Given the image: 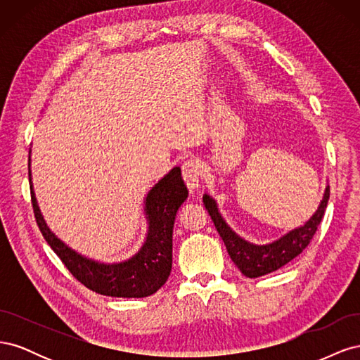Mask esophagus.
<instances>
[{
    "mask_svg": "<svg viewBox=\"0 0 360 360\" xmlns=\"http://www.w3.org/2000/svg\"><path fill=\"white\" fill-rule=\"evenodd\" d=\"M183 172V179L188 184V189L193 193L195 191H198L200 188V181H201V169H200V163L197 160H186L181 168Z\"/></svg>",
    "mask_w": 360,
    "mask_h": 360,
    "instance_id": "esophagus-1",
    "label": "esophagus"
}]
</instances>
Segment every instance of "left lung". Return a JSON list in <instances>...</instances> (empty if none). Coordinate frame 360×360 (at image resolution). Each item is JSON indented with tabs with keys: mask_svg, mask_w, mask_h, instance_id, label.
<instances>
[{
	"mask_svg": "<svg viewBox=\"0 0 360 360\" xmlns=\"http://www.w3.org/2000/svg\"><path fill=\"white\" fill-rule=\"evenodd\" d=\"M329 184H326L323 200L320 201L317 210L314 212V214L307 222L300 226L292 228V230H290L284 236H281L276 240L263 245L252 243L242 236H238L226 224L224 216L219 212L216 200L210 197L209 193L202 195V202L205 205V210L209 212L212 217L217 233L222 237L228 254H230L234 264L240 269L246 278H259L284 267L291 259L303 252V249L309 245L311 238L314 237L315 231H317V226L323 219L324 210L329 201Z\"/></svg>",
	"mask_w": 360,
	"mask_h": 360,
	"instance_id": "8db88e82",
	"label": "left lung"
}]
</instances>
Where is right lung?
Masks as SVG:
<instances>
[{
	"label": "right lung",
	"mask_w": 360,
	"mask_h": 360,
	"mask_svg": "<svg viewBox=\"0 0 360 360\" xmlns=\"http://www.w3.org/2000/svg\"><path fill=\"white\" fill-rule=\"evenodd\" d=\"M32 209L40 231L70 274L81 284L103 296L147 297L165 284L172 266V230L176 216L188 200V188L181 179L180 167L165 174L144 198L147 233L136 252L123 261L103 263L85 257L58 238L48 226L36 198L31 180V148L28 158Z\"/></svg>",
	"instance_id": "obj_1"
}]
</instances>
